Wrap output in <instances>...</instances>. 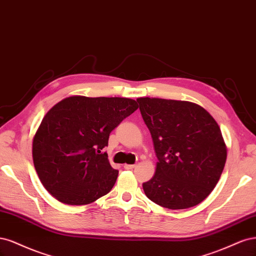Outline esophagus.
I'll return each instance as SVG.
<instances>
[{
  "instance_id": "esophagus-1",
  "label": "esophagus",
  "mask_w": 256,
  "mask_h": 256,
  "mask_svg": "<svg viewBox=\"0 0 256 256\" xmlns=\"http://www.w3.org/2000/svg\"><path fill=\"white\" fill-rule=\"evenodd\" d=\"M135 167H136L135 164H124V168L128 169V170H132V169H134Z\"/></svg>"
}]
</instances>
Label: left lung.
Masks as SVG:
<instances>
[{
  "instance_id": "obj_1",
  "label": "left lung",
  "mask_w": 256,
  "mask_h": 256,
  "mask_svg": "<svg viewBox=\"0 0 256 256\" xmlns=\"http://www.w3.org/2000/svg\"><path fill=\"white\" fill-rule=\"evenodd\" d=\"M158 162L142 184L151 201L169 210L201 203L221 176L226 146L219 126L203 107L187 101L139 98Z\"/></svg>"
}]
</instances>
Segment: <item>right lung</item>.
<instances>
[{
  "instance_id": "add662e5",
  "label": "right lung",
  "mask_w": 256,
  "mask_h": 256,
  "mask_svg": "<svg viewBox=\"0 0 256 256\" xmlns=\"http://www.w3.org/2000/svg\"><path fill=\"white\" fill-rule=\"evenodd\" d=\"M138 108L126 98L70 96L46 112L32 140V160L46 190L70 205L94 202L117 180L103 152L112 130Z\"/></svg>"
}]
</instances>
